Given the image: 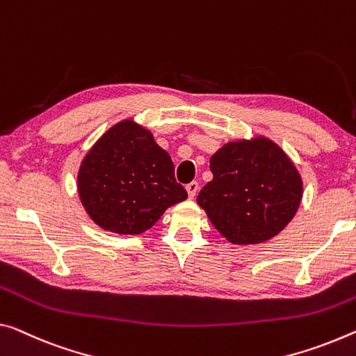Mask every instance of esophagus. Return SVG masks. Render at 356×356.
<instances>
[{
    "label": "esophagus",
    "instance_id": "1",
    "mask_svg": "<svg viewBox=\"0 0 356 356\" xmlns=\"http://www.w3.org/2000/svg\"><path fill=\"white\" fill-rule=\"evenodd\" d=\"M186 191H188L189 199H194V197L197 195V191H199V183H197V181H193V183L186 184Z\"/></svg>",
    "mask_w": 356,
    "mask_h": 356
}]
</instances>
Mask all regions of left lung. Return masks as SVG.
I'll use <instances>...</instances> for the list:
<instances>
[{"label":"left lung","mask_w":356,"mask_h":356,"mask_svg":"<svg viewBox=\"0 0 356 356\" xmlns=\"http://www.w3.org/2000/svg\"><path fill=\"white\" fill-rule=\"evenodd\" d=\"M213 179L197 195L213 226L235 245H254L288 226L302 199L291 159L266 136L229 141L210 159Z\"/></svg>","instance_id":"8db88e82"}]
</instances>
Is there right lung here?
I'll use <instances>...</instances> for the list:
<instances>
[{"label": "right lung", "instance_id": "right-lung-1", "mask_svg": "<svg viewBox=\"0 0 356 356\" xmlns=\"http://www.w3.org/2000/svg\"><path fill=\"white\" fill-rule=\"evenodd\" d=\"M87 215L105 231L136 235L154 226L188 193L175 179L173 162L149 130L118 122L87 152L78 173Z\"/></svg>", "mask_w": 356, "mask_h": 356}]
</instances>
